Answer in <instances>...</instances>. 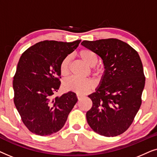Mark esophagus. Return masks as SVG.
<instances>
[{
    "label": "esophagus",
    "instance_id": "esophagus-1",
    "mask_svg": "<svg viewBox=\"0 0 157 157\" xmlns=\"http://www.w3.org/2000/svg\"><path fill=\"white\" fill-rule=\"evenodd\" d=\"M82 96H81V94H76V97H77V98H78V100L80 99L81 98H82Z\"/></svg>",
    "mask_w": 157,
    "mask_h": 157
}]
</instances>
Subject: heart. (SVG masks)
<instances>
[{
	"mask_svg": "<svg viewBox=\"0 0 157 157\" xmlns=\"http://www.w3.org/2000/svg\"><path fill=\"white\" fill-rule=\"evenodd\" d=\"M78 56L85 62L87 65L93 67L97 63L98 57L94 51L89 49H82L78 52ZM70 56L64 58L60 64V72L62 76H67L69 73V65L71 61ZM94 73L98 75L101 73L100 68H96L94 69ZM63 87L66 90L76 92L79 94L89 93L94 88V83L91 79L80 78L76 76H71L64 81Z\"/></svg>",
	"mask_w": 157,
	"mask_h": 157,
	"instance_id": "1",
	"label": "heart"
}]
</instances>
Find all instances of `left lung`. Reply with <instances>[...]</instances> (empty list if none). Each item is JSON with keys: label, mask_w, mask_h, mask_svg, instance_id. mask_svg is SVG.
I'll return each instance as SVG.
<instances>
[{"label": "left lung", "mask_w": 157, "mask_h": 157, "mask_svg": "<svg viewBox=\"0 0 157 157\" xmlns=\"http://www.w3.org/2000/svg\"><path fill=\"white\" fill-rule=\"evenodd\" d=\"M81 45L101 58L105 71L100 86L90 94L92 107L86 119L92 129L104 136H117L128 129L141 104L145 85L142 63L137 51L117 38Z\"/></svg>", "instance_id": "left-lung-1"}]
</instances>
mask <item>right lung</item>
Instances as JSON below:
<instances>
[{"label":"right lung","mask_w":157,"mask_h":157,"mask_svg":"<svg viewBox=\"0 0 157 157\" xmlns=\"http://www.w3.org/2000/svg\"><path fill=\"white\" fill-rule=\"evenodd\" d=\"M81 40H44L21 55L13 77L14 104L30 132L47 136L59 132L77 102L74 92L54 97L61 85L60 64Z\"/></svg>","instance_id":"obj_1"}]
</instances>
